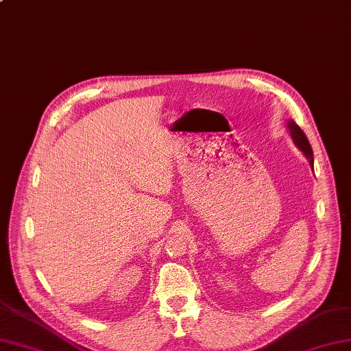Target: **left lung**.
<instances>
[{
  "mask_svg": "<svg viewBox=\"0 0 351 351\" xmlns=\"http://www.w3.org/2000/svg\"><path fill=\"white\" fill-rule=\"evenodd\" d=\"M289 130H290L293 141H295V144L304 153V156L308 157L311 166L313 167V152H312V147L309 144L308 137L304 135V132L302 131V128L298 125V123L293 121H289Z\"/></svg>",
  "mask_w": 351,
  "mask_h": 351,
  "instance_id": "left-lung-1",
  "label": "left lung"
}]
</instances>
